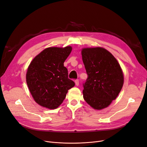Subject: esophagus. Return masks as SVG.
<instances>
[{
    "label": "esophagus",
    "instance_id": "obj_1",
    "mask_svg": "<svg viewBox=\"0 0 147 147\" xmlns=\"http://www.w3.org/2000/svg\"><path fill=\"white\" fill-rule=\"evenodd\" d=\"M75 83H76V86H78L79 84V80H75Z\"/></svg>",
    "mask_w": 147,
    "mask_h": 147
}]
</instances>
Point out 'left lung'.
I'll return each mask as SVG.
<instances>
[{"label":"left lung","mask_w":147,"mask_h":147,"mask_svg":"<svg viewBox=\"0 0 147 147\" xmlns=\"http://www.w3.org/2000/svg\"><path fill=\"white\" fill-rule=\"evenodd\" d=\"M82 55L88 74L83 84V98L94 109H103L115 99L123 87L124 78L120 65L102 48L83 49Z\"/></svg>","instance_id":"8db88e82"}]
</instances>
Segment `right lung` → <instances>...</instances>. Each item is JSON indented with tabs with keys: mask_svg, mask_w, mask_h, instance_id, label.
<instances>
[{
	"mask_svg": "<svg viewBox=\"0 0 147 147\" xmlns=\"http://www.w3.org/2000/svg\"><path fill=\"white\" fill-rule=\"evenodd\" d=\"M71 46L46 48L30 63L26 82L34 101L49 109L58 107L65 98L68 90L74 86L68 79L64 63L71 53Z\"/></svg>",
	"mask_w": 147,
	"mask_h": 147,
	"instance_id": "add662e5",
	"label": "right lung"
}]
</instances>
